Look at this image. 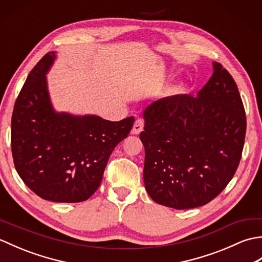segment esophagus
Returning <instances> with one entry per match:
<instances>
[{"label": "esophagus", "instance_id": "obj_1", "mask_svg": "<svg viewBox=\"0 0 262 262\" xmlns=\"http://www.w3.org/2000/svg\"><path fill=\"white\" fill-rule=\"evenodd\" d=\"M144 128V120L143 119H136L134 126H133V129H132V134L133 135H138L143 130Z\"/></svg>", "mask_w": 262, "mask_h": 262}]
</instances>
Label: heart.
<instances>
[{
    "instance_id": "b5f03b06",
    "label": "heart",
    "mask_w": 262,
    "mask_h": 262,
    "mask_svg": "<svg viewBox=\"0 0 262 262\" xmlns=\"http://www.w3.org/2000/svg\"><path fill=\"white\" fill-rule=\"evenodd\" d=\"M183 91V85L182 84H179V85H174L170 88L168 90V93L169 96H174V94H178V93H181Z\"/></svg>"
}]
</instances>
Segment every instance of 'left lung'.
Returning <instances> with one entry per match:
<instances>
[{
    "instance_id": "1",
    "label": "left lung",
    "mask_w": 262,
    "mask_h": 262,
    "mask_svg": "<svg viewBox=\"0 0 262 262\" xmlns=\"http://www.w3.org/2000/svg\"><path fill=\"white\" fill-rule=\"evenodd\" d=\"M197 97L177 94L144 110V183L155 203L199 207L223 191L240 163L246 111L236 83L220 63Z\"/></svg>"
}]
</instances>
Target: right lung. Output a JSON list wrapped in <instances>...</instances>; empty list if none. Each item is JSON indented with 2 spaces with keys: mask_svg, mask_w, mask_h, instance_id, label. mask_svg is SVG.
<instances>
[{
  "mask_svg": "<svg viewBox=\"0 0 262 262\" xmlns=\"http://www.w3.org/2000/svg\"><path fill=\"white\" fill-rule=\"evenodd\" d=\"M55 59V52L46 54L28 75L14 104L11 147L16 172L39 197L80 203L97 191L110 155L129 134L134 117L110 121L57 113L46 77Z\"/></svg>",
  "mask_w": 262,
  "mask_h": 262,
  "instance_id": "right-lung-1",
  "label": "right lung"
}]
</instances>
